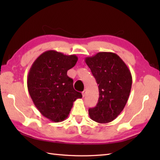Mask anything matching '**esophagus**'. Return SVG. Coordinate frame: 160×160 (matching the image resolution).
I'll use <instances>...</instances> for the list:
<instances>
[{"instance_id":"esophagus-1","label":"esophagus","mask_w":160,"mask_h":160,"mask_svg":"<svg viewBox=\"0 0 160 160\" xmlns=\"http://www.w3.org/2000/svg\"><path fill=\"white\" fill-rule=\"evenodd\" d=\"M86 93H87V91H86V90L84 89L82 92V97L84 98V97H85V96H86Z\"/></svg>"}]
</instances>
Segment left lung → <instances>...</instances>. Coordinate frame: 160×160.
I'll return each mask as SVG.
<instances>
[{
  "instance_id": "8db88e82",
  "label": "left lung",
  "mask_w": 160,
  "mask_h": 160,
  "mask_svg": "<svg viewBox=\"0 0 160 160\" xmlns=\"http://www.w3.org/2000/svg\"><path fill=\"white\" fill-rule=\"evenodd\" d=\"M85 62L99 89L98 103L89 109V116L98 123H108L120 115L127 102L132 85L131 71L120 57L112 52L87 57Z\"/></svg>"
}]
</instances>
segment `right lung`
<instances>
[{"instance_id":"add662e5","label":"right lung","mask_w":160,"mask_h":160,"mask_svg":"<svg viewBox=\"0 0 160 160\" xmlns=\"http://www.w3.org/2000/svg\"><path fill=\"white\" fill-rule=\"evenodd\" d=\"M77 61L76 55H64L49 50L37 58L30 68L29 93L40 113L51 121L65 120L73 102L82 97L73 89V80L67 74Z\"/></svg>"}]
</instances>
